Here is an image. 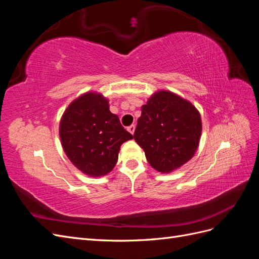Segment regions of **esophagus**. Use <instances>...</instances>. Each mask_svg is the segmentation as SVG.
Returning <instances> with one entry per match:
<instances>
[{
	"label": "esophagus",
	"mask_w": 259,
	"mask_h": 259,
	"mask_svg": "<svg viewBox=\"0 0 259 259\" xmlns=\"http://www.w3.org/2000/svg\"><path fill=\"white\" fill-rule=\"evenodd\" d=\"M135 127H136V126H135V125H134V124H133V125H131V126H128V127H127V131H128L130 133H131V134H132V135H133V134H134V132H135Z\"/></svg>",
	"instance_id": "esophagus-1"
}]
</instances>
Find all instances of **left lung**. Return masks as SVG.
<instances>
[{"mask_svg": "<svg viewBox=\"0 0 259 259\" xmlns=\"http://www.w3.org/2000/svg\"><path fill=\"white\" fill-rule=\"evenodd\" d=\"M201 132V116L191 103L171 92L159 91L142 107L134 139L154 169L169 173L192 158Z\"/></svg>", "mask_w": 259, "mask_h": 259, "instance_id": "8db88e82", "label": "left lung"}]
</instances>
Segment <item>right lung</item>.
<instances>
[{
    "label": "right lung",
    "instance_id": "obj_1",
    "mask_svg": "<svg viewBox=\"0 0 259 259\" xmlns=\"http://www.w3.org/2000/svg\"><path fill=\"white\" fill-rule=\"evenodd\" d=\"M59 136L68 159L92 177L111 171L121 145L133 138L119 116L109 110L108 99L93 92L69 105L60 120Z\"/></svg>",
    "mask_w": 259,
    "mask_h": 259
}]
</instances>
